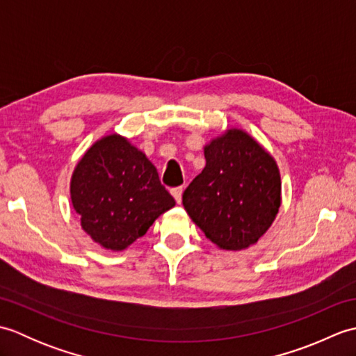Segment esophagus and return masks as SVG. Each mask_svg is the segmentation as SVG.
Masks as SVG:
<instances>
[{
	"mask_svg": "<svg viewBox=\"0 0 356 356\" xmlns=\"http://www.w3.org/2000/svg\"><path fill=\"white\" fill-rule=\"evenodd\" d=\"M171 194H172V197H174V199H176V202H177V203H180V202H182L184 186H177V188H172V190H171Z\"/></svg>",
	"mask_w": 356,
	"mask_h": 356,
	"instance_id": "obj_1",
	"label": "esophagus"
}]
</instances>
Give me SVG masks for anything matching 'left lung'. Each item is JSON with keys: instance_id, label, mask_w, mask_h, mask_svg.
Here are the masks:
<instances>
[{"instance_id": "left-lung-1", "label": "left lung", "mask_w": 356, "mask_h": 356, "mask_svg": "<svg viewBox=\"0 0 356 356\" xmlns=\"http://www.w3.org/2000/svg\"><path fill=\"white\" fill-rule=\"evenodd\" d=\"M207 165L182 203L207 238L223 251L255 245L282 205L280 170L251 134L228 128L203 147Z\"/></svg>"}]
</instances>
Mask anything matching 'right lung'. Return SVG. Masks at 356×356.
I'll list each match as a JSON object with an SVG mask.
<instances>
[{
	"instance_id": "right-lung-1",
	"label": "right lung",
	"mask_w": 356,
	"mask_h": 356,
	"mask_svg": "<svg viewBox=\"0 0 356 356\" xmlns=\"http://www.w3.org/2000/svg\"><path fill=\"white\" fill-rule=\"evenodd\" d=\"M70 197L82 229L110 251H124L176 205L145 153L118 133L96 140L81 157Z\"/></svg>"
}]
</instances>
